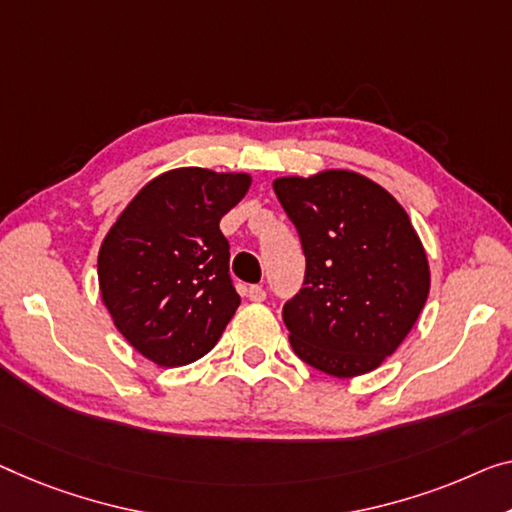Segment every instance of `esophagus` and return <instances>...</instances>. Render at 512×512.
Listing matches in <instances>:
<instances>
[{
  "mask_svg": "<svg viewBox=\"0 0 512 512\" xmlns=\"http://www.w3.org/2000/svg\"><path fill=\"white\" fill-rule=\"evenodd\" d=\"M248 299L255 301V303H262V301L266 299L264 287H262V285H253V287H250V289H248Z\"/></svg>",
  "mask_w": 512,
  "mask_h": 512,
  "instance_id": "esophagus-1",
  "label": "esophagus"
}]
</instances>
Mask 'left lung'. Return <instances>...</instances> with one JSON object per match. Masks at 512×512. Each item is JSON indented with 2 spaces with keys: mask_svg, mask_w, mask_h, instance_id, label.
I'll return each instance as SVG.
<instances>
[{
  "mask_svg": "<svg viewBox=\"0 0 512 512\" xmlns=\"http://www.w3.org/2000/svg\"><path fill=\"white\" fill-rule=\"evenodd\" d=\"M301 236L303 289L282 308L294 354L326 375L372 372L395 354L430 294V264L402 204L363 174L278 177Z\"/></svg>",
  "mask_w": 512,
  "mask_h": 512,
  "instance_id": "obj_1",
  "label": "left lung"
}]
</instances>
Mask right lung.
<instances>
[{
    "label": "right lung",
    "mask_w": 512,
    "mask_h": 512,
    "mask_svg": "<svg viewBox=\"0 0 512 512\" xmlns=\"http://www.w3.org/2000/svg\"><path fill=\"white\" fill-rule=\"evenodd\" d=\"M253 177L174 167L137 190L98 250V289L117 331L160 368L209 354L241 296L220 218Z\"/></svg>",
    "instance_id": "obj_1"
}]
</instances>
